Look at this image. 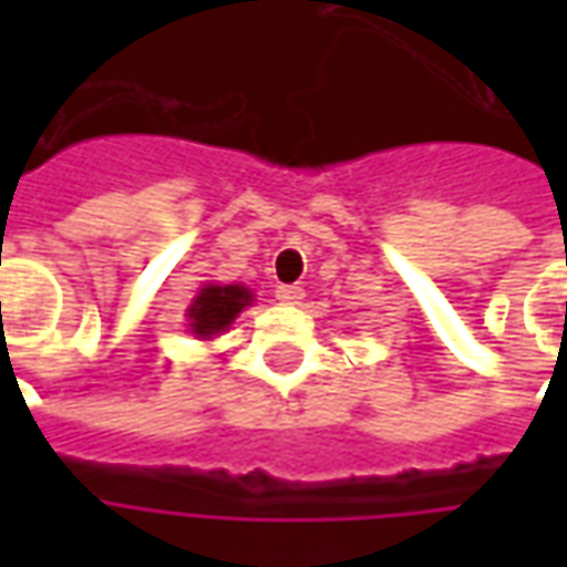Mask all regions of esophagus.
Returning <instances> with one entry per match:
<instances>
[{
    "label": "esophagus",
    "mask_w": 567,
    "mask_h": 567,
    "mask_svg": "<svg viewBox=\"0 0 567 567\" xmlns=\"http://www.w3.org/2000/svg\"><path fill=\"white\" fill-rule=\"evenodd\" d=\"M303 297H307V291H303L300 285H279V288H276V300L285 303V307H297V303H303Z\"/></svg>",
    "instance_id": "34e87169"
}]
</instances>
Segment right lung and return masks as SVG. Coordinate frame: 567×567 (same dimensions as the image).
I'll return each instance as SVG.
<instances>
[{
  "mask_svg": "<svg viewBox=\"0 0 567 567\" xmlns=\"http://www.w3.org/2000/svg\"><path fill=\"white\" fill-rule=\"evenodd\" d=\"M248 303H251V291L246 285H203L187 307L190 333H197L199 340L218 337L234 324Z\"/></svg>",
  "mask_w": 567,
  "mask_h": 567,
  "instance_id": "add662e5",
  "label": "right lung"
}]
</instances>
